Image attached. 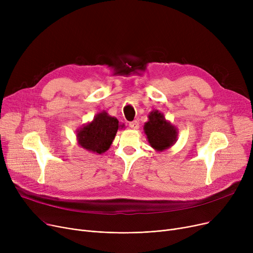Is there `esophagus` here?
Here are the masks:
<instances>
[{"label": "esophagus", "mask_w": 253, "mask_h": 253, "mask_svg": "<svg viewBox=\"0 0 253 253\" xmlns=\"http://www.w3.org/2000/svg\"><path fill=\"white\" fill-rule=\"evenodd\" d=\"M129 127L132 129H138L139 128V123L138 121H132L129 123Z\"/></svg>", "instance_id": "esophagus-1"}]
</instances>
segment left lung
<instances>
[{
  "mask_svg": "<svg viewBox=\"0 0 253 253\" xmlns=\"http://www.w3.org/2000/svg\"><path fill=\"white\" fill-rule=\"evenodd\" d=\"M143 129L151 147L158 152L169 149L177 140V129L166 121L164 115L159 111L150 113L149 121Z\"/></svg>",
  "mask_w": 253,
  "mask_h": 253,
  "instance_id": "left-lung-1",
  "label": "left lung"
}]
</instances>
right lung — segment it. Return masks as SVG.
I'll return each instance as SVG.
<instances>
[{
	"instance_id": "add662e5",
	"label": "right lung",
	"mask_w": 253,
	"mask_h": 253,
	"mask_svg": "<svg viewBox=\"0 0 253 253\" xmlns=\"http://www.w3.org/2000/svg\"><path fill=\"white\" fill-rule=\"evenodd\" d=\"M120 127L122 129L124 124L120 125L117 118L103 111L77 131L78 143L89 152L103 154L110 149Z\"/></svg>"
}]
</instances>
